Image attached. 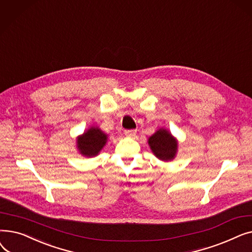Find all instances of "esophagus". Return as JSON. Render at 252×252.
Masks as SVG:
<instances>
[{"instance_id":"1","label":"esophagus","mask_w":252,"mask_h":252,"mask_svg":"<svg viewBox=\"0 0 252 252\" xmlns=\"http://www.w3.org/2000/svg\"><path fill=\"white\" fill-rule=\"evenodd\" d=\"M125 134L127 137H135L136 136V129H126Z\"/></svg>"}]
</instances>
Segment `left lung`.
<instances>
[{"instance_id": "obj_1", "label": "left lung", "mask_w": 252, "mask_h": 252, "mask_svg": "<svg viewBox=\"0 0 252 252\" xmlns=\"http://www.w3.org/2000/svg\"><path fill=\"white\" fill-rule=\"evenodd\" d=\"M149 146L157 158L161 160H171L176 155L178 143L166 129H159L149 138Z\"/></svg>"}]
</instances>
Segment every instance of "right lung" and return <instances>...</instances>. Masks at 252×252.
Listing matches in <instances>:
<instances>
[{"mask_svg":"<svg viewBox=\"0 0 252 252\" xmlns=\"http://www.w3.org/2000/svg\"><path fill=\"white\" fill-rule=\"evenodd\" d=\"M107 136L98 127H92L77 139V147L85 156H95L104 147Z\"/></svg>","mask_w":252,"mask_h":252,"instance_id":"obj_1","label":"right lung"}]
</instances>
